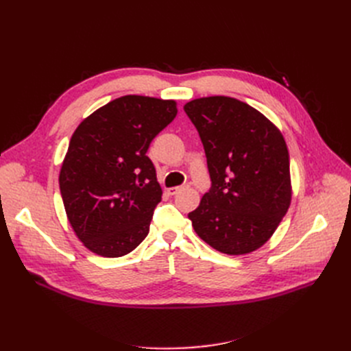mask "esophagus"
<instances>
[{"label": "esophagus", "mask_w": 351, "mask_h": 351, "mask_svg": "<svg viewBox=\"0 0 351 351\" xmlns=\"http://www.w3.org/2000/svg\"><path fill=\"white\" fill-rule=\"evenodd\" d=\"M182 190H183V187H169L168 190H167V193L168 195H171V196H174V195H177L178 192H182Z\"/></svg>", "instance_id": "esophagus-1"}]
</instances>
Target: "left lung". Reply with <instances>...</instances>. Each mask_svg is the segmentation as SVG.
<instances>
[{
	"label": "left lung",
	"instance_id": "obj_1",
	"mask_svg": "<svg viewBox=\"0 0 351 351\" xmlns=\"http://www.w3.org/2000/svg\"><path fill=\"white\" fill-rule=\"evenodd\" d=\"M204 143L212 187L189 214L196 234L226 254L267 243L291 204L290 155L281 130L230 97L184 105Z\"/></svg>",
	"mask_w": 351,
	"mask_h": 351
}]
</instances>
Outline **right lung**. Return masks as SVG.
Masks as SVG:
<instances>
[{
	"label": "right lung",
	"mask_w": 351,
	"mask_h": 351,
	"mask_svg": "<svg viewBox=\"0 0 351 351\" xmlns=\"http://www.w3.org/2000/svg\"><path fill=\"white\" fill-rule=\"evenodd\" d=\"M176 115L174 99L125 95L74 130L60 192L73 231L90 252L120 258L147 236L162 190L146 152Z\"/></svg>",
	"instance_id": "add662e5"
}]
</instances>
